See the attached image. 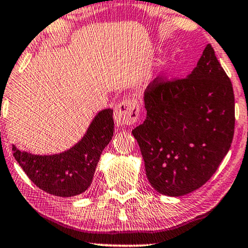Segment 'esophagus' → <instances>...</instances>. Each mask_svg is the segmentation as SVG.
<instances>
[{
  "label": "esophagus",
  "instance_id": "34e87169",
  "mask_svg": "<svg viewBox=\"0 0 248 248\" xmlns=\"http://www.w3.org/2000/svg\"><path fill=\"white\" fill-rule=\"evenodd\" d=\"M139 117V103L134 98L125 99L115 108L114 120L118 126L132 125L137 122Z\"/></svg>",
  "mask_w": 248,
  "mask_h": 248
}]
</instances>
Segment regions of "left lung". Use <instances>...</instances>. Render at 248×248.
I'll list each match as a JSON object with an SVG mask.
<instances>
[{
  "label": "left lung",
  "instance_id": "left-lung-1",
  "mask_svg": "<svg viewBox=\"0 0 248 248\" xmlns=\"http://www.w3.org/2000/svg\"><path fill=\"white\" fill-rule=\"evenodd\" d=\"M147 118L132 131L155 191L188 194L204 185L229 151L235 130L232 84L208 44L185 79L152 81Z\"/></svg>",
  "mask_w": 248,
  "mask_h": 248
}]
</instances>
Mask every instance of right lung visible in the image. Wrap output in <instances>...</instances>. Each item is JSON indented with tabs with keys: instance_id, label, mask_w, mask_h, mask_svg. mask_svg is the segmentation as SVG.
I'll use <instances>...</instances> for the list:
<instances>
[{
	"instance_id": "obj_1",
	"label": "right lung",
	"mask_w": 248,
	"mask_h": 248,
	"mask_svg": "<svg viewBox=\"0 0 248 248\" xmlns=\"http://www.w3.org/2000/svg\"><path fill=\"white\" fill-rule=\"evenodd\" d=\"M113 135V110L107 108L94 116L83 138L69 150L39 155L12 145L13 157L37 187L70 198L86 192L91 185L100 155Z\"/></svg>"
}]
</instances>
